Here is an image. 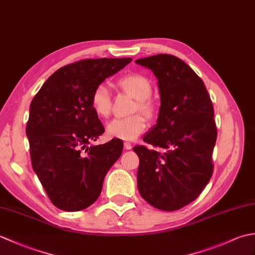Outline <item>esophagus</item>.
<instances>
[{
	"label": "esophagus",
	"instance_id": "1",
	"mask_svg": "<svg viewBox=\"0 0 255 255\" xmlns=\"http://www.w3.org/2000/svg\"><path fill=\"white\" fill-rule=\"evenodd\" d=\"M124 147H125V149L130 150V149L132 148V144H131L130 142H125V143H124Z\"/></svg>",
	"mask_w": 255,
	"mask_h": 255
}]
</instances>
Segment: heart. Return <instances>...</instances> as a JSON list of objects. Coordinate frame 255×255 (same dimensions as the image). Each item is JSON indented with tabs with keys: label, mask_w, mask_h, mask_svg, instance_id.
<instances>
[{
	"label": "heart",
	"mask_w": 255,
	"mask_h": 255,
	"mask_svg": "<svg viewBox=\"0 0 255 255\" xmlns=\"http://www.w3.org/2000/svg\"><path fill=\"white\" fill-rule=\"evenodd\" d=\"M118 85L136 100V104L132 107L133 115L124 118H115L108 123L107 133L111 137L133 140L140 133H142L147 128V118H153L156 113L154 102L150 99L152 93V84L151 81L143 74L130 73L126 74L118 80ZM91 104L94 112L100 117H108L112 112V96L108 86L104 83L95 86L91 95ZM142 112L144 115L138 113Z\"/></svg>",
	"instance_id": "1"
}]
</instances>
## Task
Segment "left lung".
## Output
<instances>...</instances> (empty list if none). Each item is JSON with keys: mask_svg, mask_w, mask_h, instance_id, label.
Returning a JSON list of instances; mask_svg holds the SVG:
<instances>
[{"mask_svg": "<svg viewBox=\"0 0 255 255\" xmlns=\"http://www.w3.org/2000/svg\"><path fill=\"white\" fill-rule=\"evenodd\" d=\"M136 63L152 70L161 96L158 122L143 137L154 149L133 148L140 160L139 193L158 209H181L199 196L213 175V102L203 80L180 58L160 53Z\"/></svg>", "mask_w": 255, "mask_h": 255, "instance_id": "obj_1", "label": "left lung"}]
</instances>
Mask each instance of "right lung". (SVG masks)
<instances>
[{
    "instance_id": "1",
    "label": "right lung",
    "mask_w": 255,
    "mask_h": 255,
    "mask_svg": "<svg viewBox=\"0 0 255 255\" xmlns=\"http://www.w3.org/2000/svg\"><path fill=\"white\" fill-rule=\"evenodd\" d=\"M131 58L84 59L49 77L30 103L26 126L32 169L57 208L79 211L99 198L108 170L123 151L121 139L90 145L105 131L92 92Z\"/></svg>"
}]
</instances>
